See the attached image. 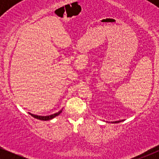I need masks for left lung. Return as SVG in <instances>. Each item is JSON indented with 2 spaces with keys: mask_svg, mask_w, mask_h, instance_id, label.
<instances>
[{
  "mask_svg": "<svg viewBox=\"0 0 159 159\" xmlns=\"http://www.w3.org/2000/svg\"><path fill=\"white\" fill-rule=\"evenodd\" d=\"M119 122H120V121H116V122H111V123H119Z\"/></svg>",
  "mask_w": 159,
  "mask_h": 159,
  "instance_id": "obj_1",
  "label": "left lung"
}]
</instances>
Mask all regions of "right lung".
<instances>
[{
  "mask_svg": "<svg viewBox=\"0 0 159 159\" xmlns=\"http://www.w3.org/2000/svg\"><path fill=\"white\" fill-rule=\"evenodd\" d=\"M62 110H63V109H62ZM62 110H61L60 111H58L57 113H55V114H54L48 115V116H38V115L30 114V113H29V114L31 115L32 116H34V118H36V119H38V120H49L53 119V118L55 117V116H58V115H59L62 112Z\"/></svg>",
  "mask_w": 159,
  "mask_h": 159,
  "instance_id": "obj_1",
  "label": "right lung"
}]
</instances>
